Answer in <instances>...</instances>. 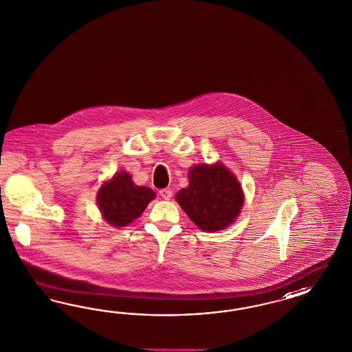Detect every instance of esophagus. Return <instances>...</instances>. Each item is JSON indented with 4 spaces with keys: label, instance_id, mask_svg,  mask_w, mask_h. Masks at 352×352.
I'll list each match as a JSON object with an SVG mask.
<instances>
[{
    "label": "esophagus",
    "instance_id": "esophagus-1",
    "mask_svg": "<svg viewBox=\"0 0 352 352\" xmlns=\"http://www.w3.org/2000/svg\"><path fill=\"white\" fill-rule=\"evenodd\" d=\"M160 194H161L162 198L166 199V201L171 199L172 191L170 189H162V190H160Z\"/></svg>",
    "mask_w": 352,
    "mask_h": 352
}]
</instances>
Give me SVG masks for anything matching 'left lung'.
<instances>
[{"mask_svg": "<svg viewBox=\"0 0 352 352\" xmlns=\"http://www.w3.org/2000/svg\"><path fill=\"white\" fill-rule=\"evenodd\" d=\"M189 182L176 199L201 230H221L239 214L244 201L241 185L221 163L192 167Z\"/></svg>", "mask_w": 352, "mask_h": 352, "instance_id": "1", "label": "left lung"}]
</instances>
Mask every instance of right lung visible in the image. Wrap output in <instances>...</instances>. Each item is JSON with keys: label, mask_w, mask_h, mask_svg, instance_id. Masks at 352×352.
<instances>
[{"label": "right lung", "mask_w": 352, "mask_h": 352, "mask_svg": "<svg viewBox=\"0 0 352 352\" xmlns=\"http://www.w3.org/2000/svg\"><path fill=\"white\" fill-rule=\"evenodd\" d=\"M154 197L151 189L135 185L127 172H120L101 186L98 204L104 219L118 228L138 219Z\"/></svg>", "instance_id": "right-lung-1"}]
</instances>
